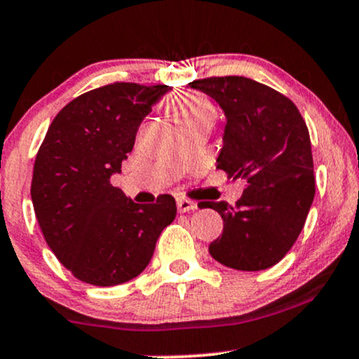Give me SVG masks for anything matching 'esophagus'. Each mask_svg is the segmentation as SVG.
Instances as JSON below:
<instances>
[{"mask_svg": "<svg viewBox=\"0 0 359 359\" xmlns=\"http://www.w3.org/2000/svg\"><path fill=\"white\" fill-rule=\"evenodd\" d=\"M176 205H178V212L180 213H188V212H191V210L198 208L195 201L187 200V198H180V200L176 201Z\"/></svg>", "mask_w": 359, "mask_h": 359, "instance_id": "34e87169", "label": "esophagus"}]
</instances>
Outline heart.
<instances>
[{"mask_svg": "<svg viewBox=\"0 0 359 359\" xmlns=\"http://www.w3.org/2000/svg\"><path fill=\"white\" fill-rule=\"evenodd\" d=\"M168 112L181 128H187L195 122L215 119V107L210 99L200 92L187 90L176 94L170 102L166 104Z\"/></svg>", "mask_w": 359, "mask_h": 359, "instance_id": "b5f03b06", "label": "heart"}]
</instances>
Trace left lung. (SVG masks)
<instances>
[{"mask_svg": "<svg viewBox=\"0 0 359 359\" xmlns=\"http://www.w3.org/2000/svg\"><path fill=\"white\" fill-rule=\"evenodd\" d=\"M189 86L225 112L217 168L229 178L245 180L235 206L201 203L223 218V233L210 243V255L237 271H265L296 243L313 205L309 130L292 100L252 79L210 77Z\"/></svg>", "mask_w": 359, "mask_h": 359, "instance_id": "1", "label": "left lung"}]
</instances>
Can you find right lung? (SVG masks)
<instances>
[{"label":"right lung","mask_w":359,"mask_h":359,"mask_svg":"<svg viewBox=\"0 0 359 359\" xmlns=\"http://www.w3.org/2000/svg\"><path fill=\"white\" fill-rule=\"evenodd\" d=\"M170 86L114 82L55 116L38 149L32 201L52 252L79 280L109 287L137 277L175 220L171 195L137 205L111 184L136 133Z\"/></svg>","instance_id":"add662e5"}]
</instances>
